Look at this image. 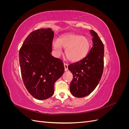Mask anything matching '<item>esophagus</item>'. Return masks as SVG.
I'll use <instances>...</instances> for the list:
<instances>
[{
	"mask_svg": "<svg viewBox=\"0 0 129 129\" xmlns=\"http://www.w3.org/2000/svg\"><path fill=\"white\" fill-rule=\"evenodd\" d=\"M64 71H68V64L66 63H64Z\"/></svg>",
	"mask_w": 129,
	"mask_h": 129,
	"instance_id": "esophagus-1",
	"label": "esophagus"
}]
</instances>
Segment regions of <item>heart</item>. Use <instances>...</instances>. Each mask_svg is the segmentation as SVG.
I'll return each mask as SVG.
<instances>
[{"mask_svg":"<svg viewBox=\"0 0 129 129\" xmlns=\"http://www.w3.org/2000/svg\"><path fill=\"white\" fill-rule=\"evenodd\" d=\"M54 49L58 54L61 53V47L65 48V55L71 62H77L87 54L90 46L88 39L76 34H69L61 37L53 42Z\"/></svg>","mask_w":129,"mask_h":129,"instance_id":"b5f03b06","label":"heart"}]
</instances>
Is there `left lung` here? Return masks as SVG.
Wrapping results in <instances>:
<instances>
[{
  "label": "left lung",
  "instance_id": "left-lung-1",
  "mask_svg": "<svg viewBox=\"0 0 129 129\" xmlns=\"http://www.w3.org/2000/svg\"><path fill=\"white\" fill-rule=\"evenodd\" d=\"M92 47L82 60L68 66L73 79L70 90L75 97H83L93 91L101 80L104 69V47L94 30H91Z\"/></svg>",
  "mask_w": 129,
  "mask_h": 129
}]
</instances>
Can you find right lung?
Masks as SVG:
<instances>
[{
    "mask_svg": "<svg viewBox=\"0 0 129 129\" xmlns=\"http://www.w3.org/2000/svg\"><path fill=\"white\" fill-rule=\"evenodd\" d=\"M54 32L52 29L34 30L26 38L19 50L21 77L29 93L43 100L54 92V84L64 73L63 62L51 54Z\"/></svg>",
    "mask_w": 129,
    "mask_h": 129,
    "instance_id": "obj_1",
    "label": "right lung"
}]
</instances>
